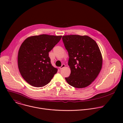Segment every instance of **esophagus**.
I'll list each match as a JSON object with an SVG mask.
<instances>
[{"label": "esophagus", "instance_id": "1", "mask_svg": "<svg viewBox=\"0 0 123 123\" xmlns=\"http://www.w3.org/2000/svg\"><path fill=\"white\" fill-rule=\"evenodd\" d=\"M65 67V64H62V66L59 67V68H60V69H62V68H64Z\"/></svg>", "mask_w": 123, "mask_h": 123}]
</instances>
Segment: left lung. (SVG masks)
Wrapping results in <instances>:
<instances>
[{"instance_id":"left-lung-1","label":"left lung","mask_w":123,"mask_h":123,"mask_svg":"<svg viewBox=\"0 0 123 123\" xmlns=\"http://www.w3.org/2000/svg\"><path fill=\"white\" fill-rule=\"evenodd\" d=\"M62 40L68 54L71 74L65 79L76 88L89 86L96 79L102 67L103 59L96 42L87 36H64Z\"/></svg>"}]
</instances>
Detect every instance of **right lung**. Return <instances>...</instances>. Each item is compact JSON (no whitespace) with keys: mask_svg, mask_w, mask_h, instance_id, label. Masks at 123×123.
I'll use <instances>...</instances> for the list:
<instances>
[{"mask_svg":"<svg viewBox=\"0 0 123 123\" xmlns=\"http://www.w3.org/2000/svg\"><path fill=\"white\" fill-rule=\"evenodd\" d=\"M61 37L41 34L29 37L22 43L18 54V67L22 77L31 86L46 85L57 72V68L50 63L49 52Z\"/></svg>","mask_w":123,"mask_h":123,"instance_id":"right-lung-1","label":"right lung"}]
</instances>
